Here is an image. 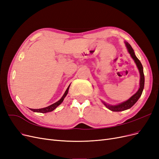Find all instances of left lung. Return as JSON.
Returning a JSON list of instances; mask_svg holds the SVG:
<instances>
[{
	"mask_svg": "<svg viewBox=\"0 0 159 159\" xmlns=\"http://www.w3.org/2000/svg\"><path fill=\"white\" fill-rule=\"evenodd\" d=\"M125 45L129 53L132 57V58L134 60V62H135V64L139 69V73H140V87H139V89H138L136 93H134L132 97L130 98L128 100L125 101V102H124L121 103H119L116 105H110L102 102L105 106H106L109 110L112 111H122L127 110L128 109L131 108L132 106H133V105H134V103L137 102L139 98L141 96L143 90L144 89V85H145V76H144L143 68L141 61H139V60L136 57L135 54H134V50L132 48L131 46L127 42H125Z\"/></svg>",
	"mask_w": 159,
	"mask_h": 159,
	"instance_id": "1",
	"label": "left lung"
}]
</instances>
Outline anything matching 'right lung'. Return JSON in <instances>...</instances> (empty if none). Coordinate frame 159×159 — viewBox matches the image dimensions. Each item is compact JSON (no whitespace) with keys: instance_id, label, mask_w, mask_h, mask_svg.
<instances>
[{"instance_id":"right-lung-1","label":"right lung","mask_w":159,"mask_h":159,"mask_svg":"<svg viewBox=\"0 0 159 159\" xmlns=\"http://www.w3.org/2000/svg\"><path fill=\"white\" fill-rule=\"evenodd\" d=\"M70 85L68 86V88H67L66 91H65L64 94L63 95V96H62L61 98L58 101V102H56L54 103H53L52 105H50V106H48V107H44V108H41V109H30L31 111H34V112L42 113L52 111L53 110H54L57 106H58V105H60L62 102H63L64 98H66V96L67 95V94H68V90H69V88H70Z\"/></svg>"}]
</instances>
